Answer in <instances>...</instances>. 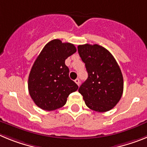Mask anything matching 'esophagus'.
Here are the masks:
<instances>
[{
	"label": "esophagus",
	"instance_id": "34e87169",
	"mask_svg": "<svg viewBox=\"0 0 147 147\" xmlns=\"http://www.w3.org/2000/svg\"><path fill=\"white\" fill-rule=\"evenodd\" d=\"M75 82H76V84H77V85H80V79H76V80H75Z\"/></svg>",
	"mask_w": 147,
	"mask_h": 147
}]
</instances>
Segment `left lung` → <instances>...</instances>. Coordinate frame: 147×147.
<instances>
[{
    "instance_id": "8db88e82",
    "label": "left lung",
    "mask_w": 147,
    "mask_h": 147,
    "mask_svg": "<svg viewBox=\"0 0 147 147\" xmlns=\"http://www.w3.org/2000/svg\"><path fill=\"white\" fill-rule=\"evenodd\" d=\"M78 52L88 74L79 88L85 105L97 112L109 111L119 102L124 90L119 65L109 51L97 44L79 45Z\"/></svg>"
}]
</instances>
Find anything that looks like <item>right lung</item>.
Here are the masks:
<instances>
[{
    "mask_svg": "<svg viewBox=\"0 0 147 147\" xmlns=\"http://www.w3.org/2000/svg\"><path fill=\"white\" fill-rule=\"evenodd\" d=\"M76 49L69 42L56 39L41 51L28 76L29 94L36 105L42 110H57L63 107L67 98L77 90L78 85L69 78V68L65 61Z\"/></svg>",
    "mask_w": 147,
    "mask_h": 147,
    "instance_id": "right-lung-1",
    "label": "right lung"
}]
</instances>
